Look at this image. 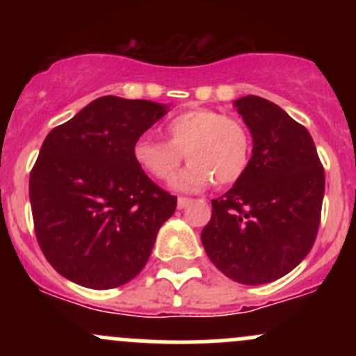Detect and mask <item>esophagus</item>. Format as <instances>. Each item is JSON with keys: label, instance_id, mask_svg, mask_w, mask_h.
I'll list each match as a JSON object with an SVG mask.
<instances>
[{"label": "esophagus", "instance_id": "obj_1", "mask_svg": "<svg viewBox=\"0 0 356 356\" xmlns=\"http://www.w3.org/2000/svg\"><path fill=\"white\" fill-rule=\"evenodd\" d=\"M189 203H191V200H189V198H179L177 200V208H179V210H184V208L188 207Z\"/></svg>", "mask_w": 356, "mask_h": 356}]
</instances>
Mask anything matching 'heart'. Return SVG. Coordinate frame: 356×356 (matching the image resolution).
Masks as SVG:
<instances>
[{"label": "heart", "instance_id": "obj_1", "mask_svg": "<svg viewBox=\"0 0 356 356\" xmlns=\"http://www.w3.org/2000/svg\"><path fill=\"white\" fill-rule=\"evenodd\" d=\"M167 141L141 136L134 143V160L158 181L174 175L182 158L189 161L172 179L177 191H200L211 181L231 186L250 163L251 138L246 125L234 117L208 108L182 111L165 124Z\"/></svg>", "mask_w": 356, "mask_h": 356}]
</instances>
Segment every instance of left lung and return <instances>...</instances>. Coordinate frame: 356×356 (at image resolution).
I'll use <instances>...</instances> for the list:
<instances>
[{"label":"left lung","instance_id":"left-lung-1","mask_svg":"<svg viewBox=\"0 0 356 356\" xmlns=\"http://www.w3.org/2000/svg\"><path fill=\"white\" fill-rule=\"evenodd\" d=\"M253 138L246 172L220 198L201 243L211 264L241 284H267L314 246L325 175L310 132L260 96L234 102Z\"/></svg>","mask_w":356,"mask_h":356}]
</instances>
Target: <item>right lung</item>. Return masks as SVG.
<instances>
[{
	"instance_id": "add662e5",
	"label": "right lung",
	"mask_w": 356,
	"mask_h": 356,
	"mask_svg": "<svg viewBox=\"0 0 356 356\" xmlns=\"http://www.w3.org/2000/svg\"><path fill=\"white\" fill-rule=\"evenodd\" d=\"M167 111L103 96L46 136L29 198L39 246L68 281L111 289L145 268L177 198L145 174L132 148Z\"/></svg>"
}]
</instances>
